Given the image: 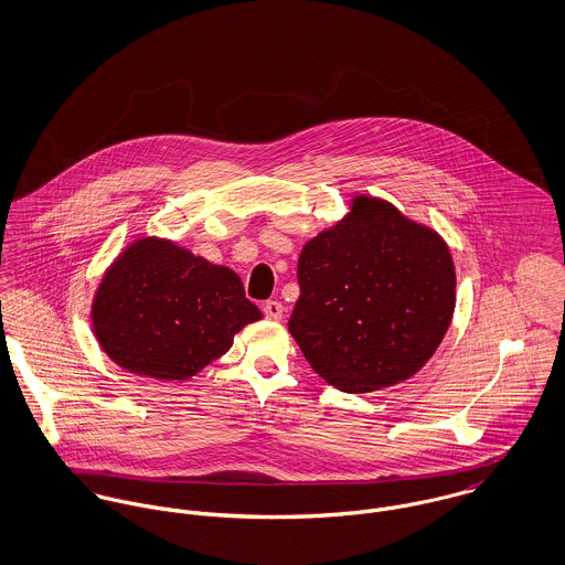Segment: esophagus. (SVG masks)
<instances>
[{"mask_svg":"<svg viewBox=\"0 0 565 565\" xmlns=\"http://www.w3.org/2000/svg\"><path fill=\"white\" fill-rule=\"evenodd\" d=\"M263 313L267 320H274V322H280L282 316H285V307L278 302V300H269L263 305Z\"/></svg>","mask_w":565,"mask_h":565,"instance_id":"obj_1","label":"esophagus"}]
</instances>
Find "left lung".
<instances>
[{"label": "left lung", "instance_id": "left-lung-1", "mask_svg": "<svg viewBox=\"0 0 565 565\" xmlns=\"http://www.w3.org/2000/svg\"><path fill=\"white\" fill-rule=\"evenodd\" d=\"M289 332L323 381L370 394L417 374L455 316L457 274L444 237L392 202L359 193L302 245Z\"/></svg>", "mask_w": 565, "mask_h": 565}]
</instances>
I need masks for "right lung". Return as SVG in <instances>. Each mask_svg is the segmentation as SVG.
<instances>
[{"label":"right lung","mask_w":565,"mask_h":565,"mask_svg":"<svg viewBox=\"0 0 565 565\" xmlns=\"http://www.w3.org/2000/svg\"><path fill=\"white\" fill-rule=\"evenodd\" d=\"M258 320L263 313L231 267L154 235L117 254L90 302V326L106 356L157 381L195 376Z\"/></svg>","instance_id":"1"}]
</instances>
